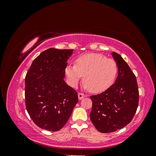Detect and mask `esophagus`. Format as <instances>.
<instances>
[{
    "label": "esophagus",
    "mask_w": 156,
    "mask_h": 156,
    "mask_svg": "<svg viewBox=\"0 0 156 156\" xmlns=\"http://www.w3.org/2000/svg\"><path fill=\"white\" fill-rule=\"evenodd\" d=\"M87 97V95H85V94H84L83 93H79L78 94V98H79V100H81L82 99H83L84 98Z\"/></svg>",
    "instance_id": "1"
}]
</instances>
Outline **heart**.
Here are the masks:
<instances>
[{"label": "heart", "instance_id": "b5f03b06", "mask_svg": "<svg viewBox=\"0 0 156 156\" xmlns=\"http://www.w3.org/2000/svg\"><path fill=\"white\" fill-rule=\"evenodd\" d=\"M118 66L114 60L99 53L79 56L75 64H69L65 69L69 84L75 87L84 75V88L94 92L105 91L115 82Z\"/></svg>", "mask_w": 156, "mask_h": 156}]
</instances>
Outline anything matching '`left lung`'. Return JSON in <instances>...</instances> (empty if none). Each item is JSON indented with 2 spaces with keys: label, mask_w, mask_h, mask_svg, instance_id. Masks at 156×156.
Masks as SVG:
<instances>
[{
  "label": "left lung",
  "mask_w": 156,
  "mask_h": 156,
  "mask_svg": "<svg viewBox=\"0 0 156 156\" xmlns=\"http://www.w3.org/2000/svg\"><path fill=\"white\" fill-rule=\"evenodd\" d=\"M118 66L115 83L105 92L90 98L92 108L90 118L101 133L123 128L133 119L139 104V89L135 75L122 56L112 53Z\"/></svg>",
  "instance_id": "left-lung-1"
}]
</instances>
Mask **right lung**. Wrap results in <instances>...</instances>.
<instances>
[{
    "label": "right lung",
    "mask_w": 156,
    "mask_h": 156,
    "mask_svg": "<svg viewBox=\"0 0 156 156\" xmlns=\"http://www.w3.org/2000/svg\"><path fill=\"white\" fill-rule=\"evenodd\" d=\"M73 49L50 48L33 60L25 77V105L35 124L49 131L61 129L78 102L77 92L64 81Z\"/></svg>",
    "instance_id": "add662e5"
}]
</instances>
